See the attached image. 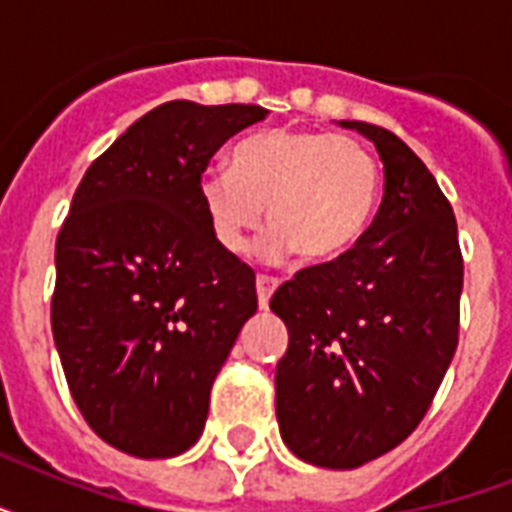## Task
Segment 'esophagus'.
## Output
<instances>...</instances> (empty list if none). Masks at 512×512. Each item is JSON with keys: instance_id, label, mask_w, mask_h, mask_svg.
<instances>
[{"instance_id": "esophagus-1", "label": "esophagus", "mask_w": 512, "mask_h": 512, "mask_svg": "<svg viewBox=\"0 0 512 512\" xmlns=\"http://www.w3.org/2000/svg\"><path fill=\"white\" fill-rule=\"evenodd\" d=\"M279 287V279H273V276H257V300H260V308H268V300Z\"/></svg>"}]
</instances>
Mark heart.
<instances>
[{
	"instance_id": "b5f03b06",
	"label": "heart",
	"mask_w": 512,
	"mask_h": 512,
	"mask_svg": "<svg viewBox=\"0 0 512 512\" xmlns=\"http://www.w3.org/2000/svg\"><path fill=\"white\" fill-rule=\"evenodd\" d=\"M380 164L364 143L316 130H265L236 143L231 170L212 167L199 177V201L212 236L241 255L263 223L271 233L263 255L300 252L308 263L348 255L377 212Z\"/></svg>"
}]
</instances>
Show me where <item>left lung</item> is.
Returning a JSON list of instances; mask_svg holds the SVG:
<instances>
[{
  "mask_svg": "<svg viewBox=\"0 0 512 512\" xmlns=\"http://www.w3.org/2000/svg\"><path fill=\"white\" fill-rule=\"evenodd\" d=\"M372 140L385 196L348 255L284 281L271 311L289 329L276 364L284 444L319 468L350 470L412 433L460 335L462 252L452 204L390 130L340 122Z\"/></svg>",
  "mask_w": 512,
  "mask_h": 512,
  "instance_id": "1",
  "label": "left lung"
}]
</instances>
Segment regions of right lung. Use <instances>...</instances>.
Wrapping results in <instances>:
<instances>
[{"label":"right lung","mask_w":512,"mask_h":512,"mask_svg":"<svg viewBox=\"0 0 512 512\" xmlns=\"http://www.w3.org/2000/svg\"><path fill=\"white\" fill-rule=\"evenodd\" d=\"M265 108L170 100L84 172L55 241L52 337L79 412L132 457L199 441L209 390L257 311L255 271L212 236L209 159Z\"/></svg>","instance_id":"1"}]
</instances>
